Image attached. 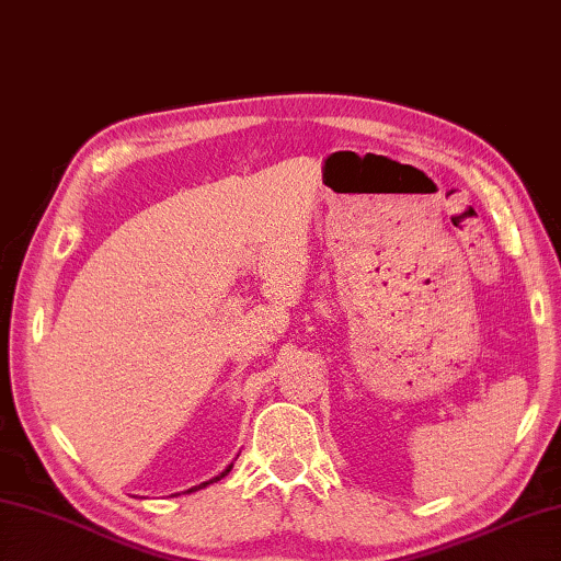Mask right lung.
Returning <instances> with one entry per match:
<instances>
[{
	"label": "right lung",
	"mask_w": 561,
	"mask_h": 561,
	"mask_svg": "<svg viewBox=\"0 0 561 561\" xmlns=\"http://www.w3.org/2000/svg\"><path fill=\"white\" fill-rule=\"evenodd\" d=\"M230 468H232V463L226 468V471H222L220 476H216V478H210V481H206V483H201V485H193V488H188V491H183V493H193V491H201V488H206V485H210V483H216V481H220V478H226L228 473H230ZM174 495H179V493H174Z\"/></svg>",
	"instance_id": "1"
}]
</instances>
